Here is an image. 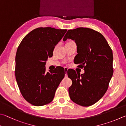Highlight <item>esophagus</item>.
Here are the masks:
<instances>
[{"mask_svg": "<svg viewBox=\"0 0 126 126\" xmlns=\"http://www.w3.org/2000/svg\"><path fill=\"white\" fill-rule=\"evenodd\" d=\"M67 71H68V68H64V72H65V76H67Z\"/></svg>", "mask_w": 126, "mask_h": 126, "instance_id": "obj_1", "label": "esophagus"}]
</instances>
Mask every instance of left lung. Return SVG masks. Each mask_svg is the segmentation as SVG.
Here are the masks:
<instances>
[{
	"instance_id": "1",
	"label": "left lung",
	"mask_w": 126,
	"mask_h": 126,
	"mask_svg": "<svg viewBox=\"0 0 126 126\" xmlns=\"http://www.w3.org/2000/svg\"><path fill=\"white\" fill-rule=\"evenodd\" d=\"M74 40L77 46L74 63L84 68L83 74L70 71L72 80L69 88L70 98L77 104L90 106L106 93L113 75V53L105 38L99 32L86 27L67 31L63 41Z\"/></svg>"
}]
</instances>
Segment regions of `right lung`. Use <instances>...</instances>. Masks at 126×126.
<instances>
[{
  "mask_svg": "<svg viewBox=\"0 0 126 126\" xmlns=\"http://www.w3.org/2000/svg\"><path fill=\"white\" fill-rule=\"evenodd\" d=\"M67 30L38 27L22 39L15 58V78L22 96L30 104L43 106L53 100L65 75L62 67L46 73L45 64Z\"/></svg>",
  "mask_w": 126,
  "mask_h": 126,
  "instance_id": "obj_1",
  "label": "right lung"
}]
</instances>
